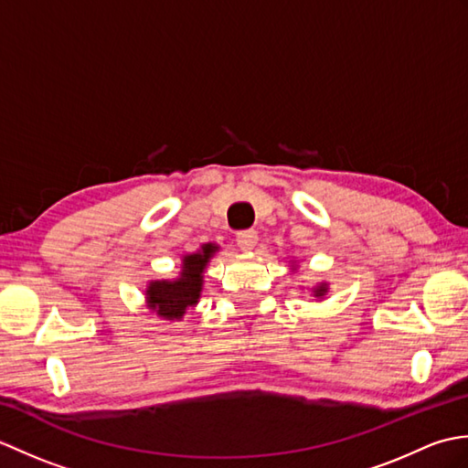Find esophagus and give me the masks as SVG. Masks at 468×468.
I'll list each match as a JSON object with an SVG mask.
<instances>
[{
    "label": "esophagus",
    "mask_w": 468,
    "mask_h": 468,
    "mask_svg": "<svg viewBox=\"0 0 468 468\" xmlns=\"http://www.w3.org/2000/svg\"><path fill=\"white\" fill-rule=\"evenodd\" d=\"M257 241H260V235H257V231H253V229L237 233V245H239L243 251H251L257 245Z\"/></svg>",
    "instance_id": "esophagus-1"
}]
</instances>
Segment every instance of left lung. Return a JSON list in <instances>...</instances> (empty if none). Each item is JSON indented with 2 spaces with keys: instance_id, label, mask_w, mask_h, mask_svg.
Here are the masks:
<instances>
[{
  "instance_id": "left-lung-1",
  "label": "left lung",
  "mask_w": 468,
  "mask_h": 468,
  "mask_svg": "<svg viewBox=\"0 0 468 468\" xmlns=\"http://www.w3.org/2000/svg\"><path fill=\"white\" fill-rule=\"evenodd\" d=\"M290 270H292V271H297V265H295V261H292V267H290ZM310 292H312V295H314V297H317V300H324V297L327 295V292H330V283H327V282L315 283Z\"/></svg>"
}]
</instances>
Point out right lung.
I'll return each mask as SVG.
<instances>
[{
    "label": "right lung",
    "mask_w": 468,
    "mask_h": 468,
    "mask_svg": "<svg viewBox=\"0 0 468 468\" xmlns=\"http://www.w3.org/2000/svg\"><path fill=\"white\" fill-rule=\"evenodd\" d=\"M218 250L217 243H203L197 251L181 257V271L175 280L148 282L144 290L148 310L166 322H181L186 310L201 300L205 270Z\"/></svg>",
    "instance_id": "add662e5"
}]
</instances>
